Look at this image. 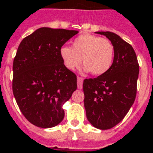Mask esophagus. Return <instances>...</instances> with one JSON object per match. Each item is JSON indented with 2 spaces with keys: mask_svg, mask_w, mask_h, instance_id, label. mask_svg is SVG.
Masks as SVG:
<instances>
[{
  "mask_svg": "<svg viewBox=\"0 0 153 153\" xmlns=\"http://www.w3.org/2000/svg\"><path fill=\"white\" fill-rule=\"evenodd\" d=\"M83 81H84V79L81 78V77H78L77 78V83H78V88L81 89L83 88Z\"/></svg>",
  "mask_w": 153,
  "mask_h": 153,
  "instance_id": "1",
  "label": "esophagus"
}]
</instances>
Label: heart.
Masks as SVG:
<instances>
[{
	"mask_svg": "<svg viewBox=\"0 0 153 153\" xmlns=\"http://www.w3.org/2000/svg\"><path fill=\"white\" fill-rule=\"evenodd\" d=\"M115 50L109 39L93 35H81L74 39L72 47L64 45L59 55L64 65L69 70L78 69L84 63V70L94 75L108 72L114 63Z\"/></svg>",
	"mask_w": 153,
	"mask_h": 153,
	"instance_id": "obj_1",
	"label": "heart"
}]
</instances>
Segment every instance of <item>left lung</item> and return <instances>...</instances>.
I'll list each match as a JSON object with an SVG mask.
<instances>
[{"instance_id":"obj_1","label":"left lung","mask_w":153,"mask_h":153,"mask_svg":"<svg viewBox=\"0 0 153 153\" xmlns=\"http://www.w3.org/2000/svg\"><path fill=\"white\" fill-rule=\"evenodd\" d=\"M113 43L114 63L109 70L83 84L84 108L88 122L96 128H114L124 118L134 102L139 65L132 45L113 32L98 31Z\"/></svg>"}]
</instances>
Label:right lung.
Segmentation results:
<instances>
[{
    "label": "right lung",
    "instance_id": "right-lung-1",
    "mask_svg": "<svg viewBox=\"0 0 153 153\" xmlns=\"http://www.w3.org/2000/svg\"><path fill=\"white\" fill-rule=\"evenodd\" d=\"M78 33L42 27L18 47L12 90L22 114L36 127L53 128L64 119L62 107L77 89V77L64 65L59 50Z\"/></svg>",
    "mask_w": 153,
    "mask_h": 153
}]
</instances>
